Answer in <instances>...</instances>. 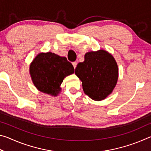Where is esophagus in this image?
Here are the masks:
<instances>
[{
  "mask_svg": "<svg viewBox=\"0 0 151 151\" xmlns=\"http://www.w3.org/2000/svg\"><path fill=\"white\" fill-rule=\"evenodd\" d=\"M72 64H73V66H74V68H76V65H77V63L76 62H73V63H72Z\"/></svg>",
  "mask_w": 151,
  "mask_h": 151,
  "instance_id": "34e87169",
  "label": "esophagus"
}]
</instances>
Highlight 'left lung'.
Listing matches in <instances>:
<instances>
[{"mask_svg":"<svg viewBox=\"0 0 151 151\" xmlns=\"http://www.w3.org/2000/svg\"><path fill=\"white\" fill-rule=\"evenodd\" d=\"M75 75L82 81L85 93L94 101L103 100L112 93L118 80V66L106 51L88 52L79 63Z\"/></svg>","mask_w":151,"mask_h":151,"instance_id":"left-lung-1","label":"left lung"}]
</instances>
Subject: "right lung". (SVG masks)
<instances>
[{
    "label": "right lung",
    "instance_id": "obj_1",
    "mask_svg": "<svg viewBox=\"0 0 151 151\" xmlns=\"http://www.w3.org/2000/svg\"><path fill=\"white\" fill-rule=\"evenodd\" d=\"M74 70L66 57L50 52L40 53L30 66V74L36 87L52 95H57L64 78L73 74Z\"/></svg>",
    "mask_w": 151,
    "mask_h": 151
}]
</instances>
